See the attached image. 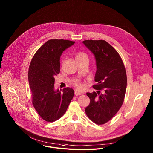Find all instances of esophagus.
<instances>
[{"mask_svg":"<svg viewBox=\"0 0 153 153\" xmlns=\"http://www.w3.org/2000/svg\"><path fill=\"white\" fill-rule=\"evenodd\" d=\"M74 94H75L76 96H79V95L82 94V93H81V92H80V91H75Z\"/></svg>","mask_w":153,"mask_h":153,"instance_id":"esophagus-1","label":"esophagus"}]
</instances>
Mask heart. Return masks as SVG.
I'll return each instance as SVG.
<instances>
[{
	"instance_id": "b5f03b06",
	"label": "heart",
	"mask_w": 153,
	"mask_h": 153,
	"mask_svg": "<svg viewBox=\"0 0 153 153\" xmlns=\"http://www.w3.org/2000/svg\"><path fill=\"white\" fill-rule=\"evenodd\" d=\"M76 60H82V59H88V56H87L85 53H82V52H80L78 53L76 56ZM75 85L76 86L77 88L80 89L82 88V85L79 82H76L75 83Z\"/></svg>"
}]
</instances>
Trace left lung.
Here are the masks:
<instances>
[{
  "label": "left lung",
  "instance_id": "8db88e82",
  "mask_svg": "<svg viewBox=\"0 0 153 153\" xmlns=\"http://www.w3.org/2000/svg\"><path fill=\"white\" fill-rule=\"evenodd\" d=\"M94 54L96 72L94 77L97 90L87 93L90 105L85 108L89 119L102 125L112 119L123 104L126 89V74L122 60L117 51L103 40L82 42Z\"/></svg>",
  "mask_w": 153,
  "mask_h": 153
}]
</instances>
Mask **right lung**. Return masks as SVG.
Returning a JSON list of instances; mask_svg holds the SVG:
<instances>
[{
    "label": "right lung",
    "mask_w": 153,
    "mask_h": 153,
    "mask_svg": "<svg viewBox=\"0 0 153 153\" xmlns=\"http://www.w3.org/2000/svg\"><path fill=\"white\" fill-rule=\"evenodd\" d=\"M75 42L51 39L34 55L29 68L28 80L32 92L33 105L44 120L53 122L66 112L74 94L67 87L54 89V76L60 73V58L63 52Z\"/></svg>",
    "instance_id": "1"
}]
</instances>
